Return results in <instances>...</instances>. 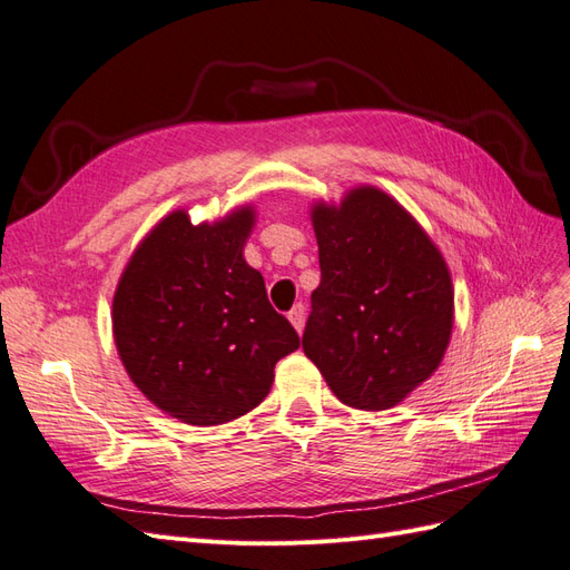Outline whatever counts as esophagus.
Listing matches in <instances>:
<instances>
[{"label": "esophagus", "mask_w": 570, "mask_h": 570, "mask_svg": "<svg viewBox=\"0 0 570 570\" xmlns=\"http://www.w3.org/2000/svg\"><path fill=\"white\" fill-rule=\"evenodd\" d=\"M288 320H291V325L296 327V332L301 334V332H303V325H305V308H303L301 303H298V305H294V308H291Z\"/></svg>", "instance_id": "1"}]
</instances>
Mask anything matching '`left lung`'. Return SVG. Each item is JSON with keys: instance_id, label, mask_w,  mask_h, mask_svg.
<instances>
[{"instance_id": "8db88e82", "label": "left lung", "mask_w": 570, "mask_h": 570, "mask_svg": "<svg viewBox=\"0 0 570 570\" xmlns=\"http://www.w3.org/2000/svg\"><path fill=\"white\" fill-rule=\"evenodd\" d=\"M311 222L320 286L303 352L340 402L381 412L410 397L441 366L455 320L445 259L402 204L381 187L317 199Z\"/></svg>"}]
</instances>
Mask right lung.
I'll return each mask as SVG.
<instances>
[{
  "label": "right lung",
  "mask_w": 570,
  "mask_h": 570,
  "mask_svg": "<svg viewBox=\"0 0 570 570\" xmlns=\"http://www.w3.org/2000/svg\"><path fill=\"white\" fill-rule=\"evenodd\" d=\"M255 207L193 224L166 214L135 247L112 296V340L129 381L160 412L218 426L265 400L301 340L272 308L243 247Z\"/></svg>",
  "instance_id": "obj_1"
}]
</instances>
